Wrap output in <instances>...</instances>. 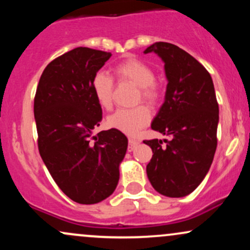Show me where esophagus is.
<instances>
[{"label":"esophagus","instance_id":"34e87169","mask_svg":"<svg viewBox=\"0 0 250 250\" xmlns=\"http://www.w3.org/2000/svg\"><path fill=\"white\" fill-rule=\"evenodd\" d=\"M140 145V142L137 141V140H134V139H129V146H128V151H133L135 148L137 147V146Z\"/></svg>","mask_w":250,"mask_h":250}]
</instances>
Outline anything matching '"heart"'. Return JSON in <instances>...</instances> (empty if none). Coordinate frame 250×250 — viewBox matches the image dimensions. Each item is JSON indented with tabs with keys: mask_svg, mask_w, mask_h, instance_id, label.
Here are the masks:
<instances>
[{
	"mask_svg": "<svg viewBox=\"0 0 250 250\" xmlns=\"http://www.w3.org/2000/svg\"><path fill=\"white\" fill-rule=\"evenodd\" d=\"M114 73L120 81H130L136 84L146 102L154 104L159 101L161 93L159 85L155 83V71L147 63L137 59H127L117 63L114 67ZM91 89L97 104L103 109H110L114 93V80L111 76L104 71H97L91 81ZM150 119V110L146 105L120 108L108 116L107 125L109 128L134 136L148 125Z\"/></svg>",
	"mask_w": 250,
	"mask_h": 250,
	"instance_id": "b5f03b06",
	"label": "heart"
}]
</instances>
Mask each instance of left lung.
I'll list each match as a JSON object with an SVG mask.
<instances>
[{"label": "left lung", "instance_id": "1", "mask_svg": "<svg viewBox=\"0 0 250 250\" xmlns=\"http://www.w3.org/2000/svg\"><path fill=\"white\" fill-rule=\"evenodd\" d=\"M155 53L165 63V102L151 129L170 137L143 141L153 150L147 176L157 193L187 196L207 175L217 146L219 104L210 74L177 45L156 42L143 51Z\"/></svg>", "mask_w": 250, "mask_h": 250}]
</instances>
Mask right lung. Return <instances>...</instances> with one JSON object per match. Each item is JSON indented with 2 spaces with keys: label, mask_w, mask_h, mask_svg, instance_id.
I'll return each instance as SVG.
<instances>
[{
  "label": "right lung",
  "mask_w": 250,
  "mask_h": 250,
  "mask_svg": "<svg viewBox=\"0 0 250 250\" xmlns=\"http://www.w3.org/2000/svg\"><path fill=\"white\" fill-rule=\"evenodd\" d=\"M110 56L85 47L63 54L43 70L34 100L40 155L60 189L81 205L114 193L128 147L125 135L116 129L93 136L102 108L91 81Z\"/></svg>",
  "instance_id": "right-lung-1"
}]
</instances>
